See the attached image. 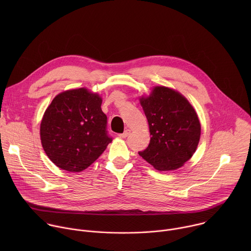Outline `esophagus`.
Instances as JSON below:
<instances>
[{
    "mask_svg": "<svg viewBox=\"0 0 251 251\" xmlns=\"http://www.w3.org/2000/svg\"><path fill=\"white\" fill-rule=\"evenodd\" d=\"M130 132H131V131H130L129 129H126L122 134H119V137H120V138H126V137L129 136Z\"/></svg>",
    "mask_w": 251,
    "mask_h": 251,
    "instance_id": "34e87169",
    "label": "esophagus"
}]
</instances>
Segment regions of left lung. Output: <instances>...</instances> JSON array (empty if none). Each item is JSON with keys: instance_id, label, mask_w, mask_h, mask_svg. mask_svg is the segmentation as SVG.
I'll return each mask as SVG.
<instances>
[{"instance_id": "obj_1", "label": "left lung", "mask_w": 251, "mask_h": 251, "mask_svg": "<svg viewBox=\"0 0 251 251\" xmlns=\"http://www.w3.org/2000/svg\"><path fill=\"white\" fill-rule=\"evenodd\" d=\"M140 103L152 137L139 155L159 171L182 167L196 152L201 137L194 107L181 93L165 86H156Z\"/></svg>"}]
</instances>
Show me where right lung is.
<instances>
[{
	"label": "right lung",
	"instance_id": "add662e5",
	"mask_svg": "<svg viewBox=\"0 0 251 251\" xmlns=\"http://www.w3.org/2000/svg\"><path fill=\"white\" fill-rule=\"evenodd\" d=\"M101 103L98 94L78 88L59 93L47 108L41 123L42 145L58 168L83 171L111 143Z\"/></svg>",
	"mask_w": 251,
	"mask_h": 251
}]
</instances>
